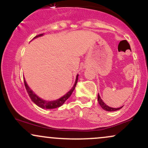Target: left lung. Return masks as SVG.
I'll return each mask as SVG.
<instances>
[{
	"mask_svg": "<svg viewBox=\"0 0 148 148\" xmlns=\"http://www.w3.org/2000/svg\"><path fill=\"white\" fill-rule=\"evenodd\" d=\"M98 101H99V105H100L101 108H103V110H106V111H108V112H113V111H116V110H120L121 108H123L122 107H121V108H111V107H109L108 106H107V105L103 102L102 99H101L100 97V95H99V94H98Z\"/></svg>",
	"mask_w": 148,
	"mask_h": 148,
	"instance_id": "left-lung-1",
	"label": "left lung"
}]
</instances>
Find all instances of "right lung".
<instances>
[{
    "label": "right lung",
    "mask_w": 148,
    "mask_h": 148,
    "mask_svg": "<svg viewBox=\"0 0 148 148\" xmlns=\"http://www.w3.org/2000/svg\"><path fill=\"white\" fill-rule=\"evenodd\" d=\"M42 36H43V34L36 36H35L33 39L38 38V37ZM78 76H79V74L76 75L75 83H74V84L73 85L72 88H71V90H69V92H67V93L65 94V95H63L62 97H60L59 99H56V100H54V101H46L41 99V98L39 97L38 96H37L36 94L34 92L31 90V88L28 86L25 79H24V83H25V88L27 90V92L28 94H29L31 100L37 106H38L39 108H42V109L50 110V109H54V108H58V107L61 106L62 105H63V103L69 99V97H70L71 94H72L73 91H74V89H75L76 83H77V81H78Z\"/></svg>",
    "instance_id": "obj_1"
}]
</instances>
